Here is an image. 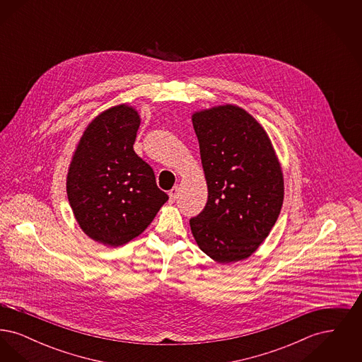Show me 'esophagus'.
Returning a JSON list of instances; mask_svg holds the SVG:
<instances>
[{"instance_id":"esophagus-1","label":"esophagus","mask_w":362,"mask_h":362,"mask_svg":"<svg viewBox=\"0 0 362 362\" xmlns=\"http://www.w3.org/2000/svg\"><path fill=\"white\" fill-rule=\"evenodd\" d=\"M177 195H179V187L176 186V187H173V189L170 191V202H171V204H173V202L176 201Z\"/></svg>"}]
</instances>
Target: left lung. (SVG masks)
Segmentation results:
<instances>
[{
  "label": "left lung",
  "mask_w": 362,
  "mask_h": 362,
  "mask_svg": "<svg viewBox=\"0 0 362 362\" xmlns=\"http://www.w3.org/2000/svg\"><path fill=\"white\" fill-rule=\"evenodd\" d=\"M207 185L205 209L189 220L192 236L218 263L250 258L269 236L284 202V175L273 144L235 104L195 111Z\"/></svg>",
  "instance_id": "obj_1"
}]
</instances>
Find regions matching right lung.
<instances>
[{"label":"right lung","instance_id":"obj_1","mask_svg":"<svg viewBox=\"0 0 362 362\" xmlns=\"http://www.w3.org/2000/svg\"><path fill=\"white\" fill-rule=\"evenodd\" d=\"M139 123L129 104L105 110L86 126L70 161L66 192L74 218L88 238L107 247L139 236L168 201L133 149Z\"/></svg>","mask_w":362,"mask_h":362}]
</instances>
